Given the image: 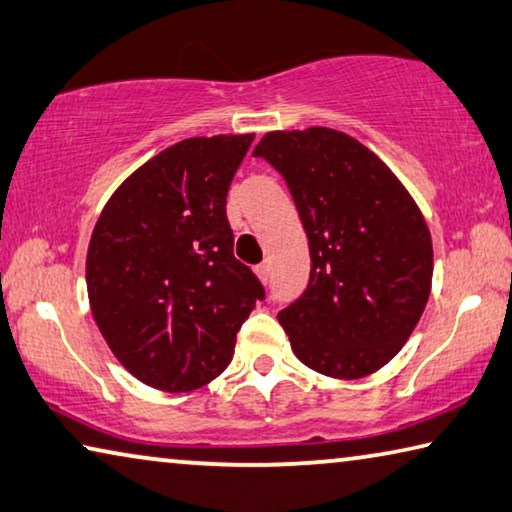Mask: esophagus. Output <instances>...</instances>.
Returning a JSON list of instances; mask_svg holds the SVG:
<instances>
[{
	"mask_svg": "<svg viewBox=\"0 0 512 512\" xmlns=\"http://www.w3.org/2000/svg\"><path fill=\"white\" fill-rule=\"evenodd\" d=\"M255 273H257V278L264 282V285H266V282L271 280V266L266 264V262H264V264H259V266H255Z\"/></svg>",
	"mask_w": 512,
	"mask_h": 512,
	"instance_id": "obj_1",
	"label": "esophagus"
}]
</instances>
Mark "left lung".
<instances>
[{
	"label": "left lung",
	"mask_w": 512,
	"mask_h": 512,
	"mask_svg": "<svg viewBox=\"0 0 512 512\" xmlns=\"http://www.w3.org/2000/svg\"><path fill=\"white\" fill-rule=\"evenodd\" d=\"M253 154L285 177L310 243V282L278 312L296 358L330 378L385 367L431 294L433 243L415 200L337 129L271 132Z\"/></svg>",
	"instance_id": "left-lung-1"
}]
</instances>
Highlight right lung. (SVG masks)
Instances as JSON below:
<instances>
[{
	"mask_svg": "<svg viewBox=\"0 0 512 512\" xmlns=\"http://www.w3.org/2000/svg\"><path fill=\"white\" fill-rule=\"evenodd\" d=\"M255 134L170 145L118 186L91 237L97 328L141 383L191 392L223 373L237 332L264 300L234 257L225 198Z\"/></svg>",
	"mask_w": 512,
	"mask_h": 512,
	"instance_id": "right-lung-1",
	"label": "right lung"
}]
</instances>
